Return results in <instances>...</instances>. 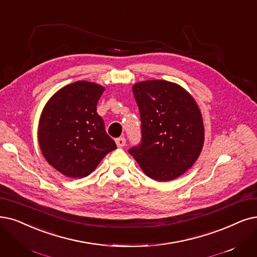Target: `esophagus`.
Segmentation results:
<instances>
[{
  "mask_svg": "<svg viewBox=\"0 0 257 257\" xmlns=\"http://www.w3.org/2000/svg\"><path fill=\"white\" fill-rule=\"evenodd\" d=\"M125 138L124 137H120V138H117L116 139V145L118 148H123L125 146Z\"/></svg>",
  "mask_w": 257,
  "mask_h": 257,
  "instance_id": "1",
  "label": "esophagus"
}]
</instances>
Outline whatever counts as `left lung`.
Instances as JSON below:
<instances>
[{
	"instance_id": "1",
	"label": "left lung",
	"mask_w": 257,
	"mask_h": 257,
	"mask_svg": "<svg viewBox=\"0 0 257 257\" xmlns=\"http://www.w3.org/2000/svg\"><path fill=\"white\" fill-rule=\"evenodd\" d=\"M141 120V142L128 153L150 178L170 181L186 173L200 155L203 121L196 101L180 85L164 80L133 86Z\"/></svg>"
}]
</instances>
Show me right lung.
<instances>
[{"label": "right lung", "mask_w": 257, "mask_h": 257, "mask_svg": "<svg viewBox=\"0 0 257 257\" xmlns=\"http://www.w3.org/2000/svg\"><path fill=\"white\" fill-rule=\"evenodd\" d=\"M104 87L87 81L68 84L51 97L39 121L38 139L51 167L70 178L85 177L117 149L97 112Z\"/></svg>", "instance_id": "add662e5"}]
</instances>
